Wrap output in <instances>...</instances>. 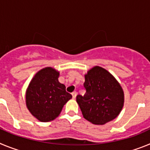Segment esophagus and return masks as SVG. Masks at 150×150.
<instances>
[{
	"mask_svg": "<svg viewBox=\"0 0 150 150\" xmlns=\"http://www.w3.org/2000/svg\"><path fill=\"white\" fill-rule=\"evenodd\" d=\"M72 96H73V98H74V99L76 98V91H74V92H72Z\"/></svg>",
	"mask_w": 150,
	"mask_h": 150,
	"instance_id": "1",
	"label": "esophagus"
}]
</instances>
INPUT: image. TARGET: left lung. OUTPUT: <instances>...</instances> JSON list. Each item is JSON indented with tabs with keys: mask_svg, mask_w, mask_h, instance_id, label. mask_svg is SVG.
<instances>
[{
	"mask_svg": "<svg viewBox=\"0 0 150 150\" xmlns=\"http://www.w3.org/2000/svg\"><path fill=\"white\" fill-rule=\"evenodd\" d=\"M83 96L78 95L76 102L83 117L95 125H104L117 117L124 105V92L110 73L99 66L85 75Z\"/></svg>",
	"mask_w": 150,
	"mask_h": 150,
	"instance_id": "left-lung-1",
	"label": "left lung"
}]
</instances>
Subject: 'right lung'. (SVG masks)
I'll return each instance as SVG.
<instances>
[{"mask_svg": "<svg viewBox=\"0 0 150 150\" xmlns=\"http://www.w3.org/2000/svg\"><path fill=\"white\" fill-rule=\"evenodd\" d=\"M59 72L45 67L34 75L26 91V106L39 121L50 122L58 117L64 105L72 98L59 81Z\"/></svg>", "mask_w": 150, "mask_h": 150, "instance_id": "add662e5", "label": "right lung"}]
</instances>
